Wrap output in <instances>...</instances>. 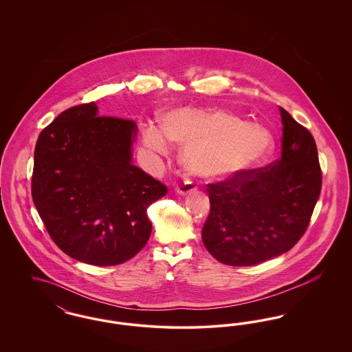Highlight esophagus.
<instances>
[{"label": "esophagus", "mask_w": 352, "mask_h": 352, "mask_svg": "<svg viewBox=\"0 0 352 352\" xmlns=\"http://www.w3.org/2000/svg\"><path fill=\"white\" fill-rule=\"evenodd\" d=\"M195 188H197V184H194V182H191V181H184V184H181V186H178L175 190H177V192H178L179 195H187L188 192L194 191Z\"/></svg>", "instance_id": "1"}]
</instances>
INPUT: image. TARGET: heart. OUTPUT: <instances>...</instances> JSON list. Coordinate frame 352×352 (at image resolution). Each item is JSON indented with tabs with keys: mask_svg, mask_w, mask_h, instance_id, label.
I'll return each instance as SVG.
<instances>
[{
	"mask_svg": "<svg viewBox=\"0 0 352 352\" xmlns=\"http://www.w3.org/2000/svg\"><path fill=\"white\" fill-rule=\"evenodd\" d=\"M171 141L186 146L184 165L201 177H230L251 168L273 142L265 128L243 122L227 111L194 109L173 111L164 115L162 128L144 129V144L155 153L166 154Z\"/></svg>",
	"mask_w": 352,
	"mask_h": 352,
	"instance_id": "b5f03b06",
	"label": "heart"
}]
</instances>
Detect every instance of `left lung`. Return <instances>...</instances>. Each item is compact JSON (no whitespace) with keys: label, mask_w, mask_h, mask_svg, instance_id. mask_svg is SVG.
Here are the masks:
<instances>
[{"label":"left lung","mask_w":352,"mask_h":352,"mask_svg":"<svg viewBox=\"0 0 352 352\" xmlns=\"http://www.w3.org/2000/svg\"><path fill=\"white\" fill-rule=\"evenodd\" d=\"M281 157L207 184L204 247L232 267L256 265L292 250L307 230L322 187L311 133L280 107Z\"/></svg>","instance_id":"8db88e82"}]
</instances>
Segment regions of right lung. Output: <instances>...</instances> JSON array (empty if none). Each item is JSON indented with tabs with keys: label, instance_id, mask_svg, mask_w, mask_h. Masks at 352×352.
Listing matches in <instances>:
<instances>
[{
	"label": "right lung",
	"instance_id": "obj_1",
	"mask_svg": "<svg viewBox=\"0 0 352 352\" xmlns=\"http://www.w3.org/2000/svg\"><path fill=\"white\" fill-rule=\"evenodd\" d=\"M135 122L94 101L62 112L38 137L32 195L52 241L91 265L122 264L151 234L146 210L168 187L132 165Z\"/></svg>",
	"mask_w": 352,
	"mask_h": 352
}]
</instances>
